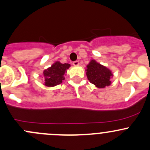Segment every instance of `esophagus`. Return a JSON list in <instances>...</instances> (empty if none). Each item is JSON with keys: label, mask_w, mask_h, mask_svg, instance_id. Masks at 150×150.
Listing matches in <instances>:
<instances>
[{"label": "esophagus", "mask_w": 150, "mask_h": 150, "mask_svg": "<svg viewBox=\"0 0 150 150\" xmlns=\"http://www.w3.org/2000/svg\"><path fill=\"white\" fill-rule=\"evenodd\" d=\"M72 64H73L74 66H78L79 65V62L78 61H75L72 62Z\"/></svg>", "instance_id": "1"}]
</instances>
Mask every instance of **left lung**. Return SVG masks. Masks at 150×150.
Segmentation results:
<instances>
[{"label":"left lung","instance_id":"1","mask_svg":"<svg viewBox=\"0 0 150 150\" xmlns=\"http://www.w3.org/2000/svg\"><path fill=\"white\" fill-rule=\"evenodd\" d=\"M86 71L88 80L96 87L103 88L111 84V79L113 77L112 71L96 60H91L86 66Z\"/></svg>","mask_w":150,"mask_h":150}]
</instances>
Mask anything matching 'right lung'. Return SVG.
I'll use <instances>...</instances> for the list:
<instances>
[{
	"instance_id": "obj_1",
	"label": "right lung",
	"mask_w": 150,
	"mask_h": 150,
	"mask_svg": "<svg viewBox=\"0 0 150 150\" xmlns=\"http://www.w3.org/2000/svg\"><path fill=\"white\" fill-rule=\"evenodd\" d=\"M70 64H62L60 62H55L50 67L47 68L43 72L44 77V83L43 85L48 87H54V86L59 85L65 79L64 75L67 70L69 68Z\"/></svg>"
}]
</instances>
